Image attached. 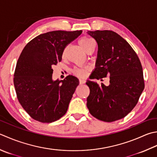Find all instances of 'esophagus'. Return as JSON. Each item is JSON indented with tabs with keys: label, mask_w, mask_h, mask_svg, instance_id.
Segmentation results:
<instances>
[{
	"label": "esophagus",
	"mask_w": 157,
	"mask_h": 157,
	"mask_svg": "<svg viewBox=\"0 0 157 157\" xmlns=\"http://www.w3.org/2000/svg\"><path fill=\"white\" fill-rule=\"evenodd\" d=\"M85 82H86V80H85L84 79H82V78H80V79H79V84H84Z\"/></svg>",
	"instance_id": "1"
}]
</instances>
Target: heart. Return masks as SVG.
<instances>
[{
	"instance_id": "1",
	"label": "heart",
	"mask_w": 157,
	"mask_h": 157,
	"mask_svg": "<svg viewBox=\"0 0 157 157\" xmlns=\"http://www.w3.org/2000/svg\"><path fill=\"white\" fill-rule=\"evenodd\" d=\"M79 45H81V47L86 50V49L88 48L89 46H90L92 44H95L94 40L89 37V36H83L79 40ZM87 69L85 68H76L74 69V73L76 75H78L80 77H84L86 75Z\"/></svg>"
}]
</instances>
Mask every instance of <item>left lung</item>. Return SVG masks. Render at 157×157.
Instances as JSON below:
<instances>
[{"label":"left lung","instance_id":"8db88e82","mask_svg":"<svg viewBox=\"0 0 157 157\" xmlns=\"http://www.w3.org/2000/svg\"><path fill=\"white\" fill-rule=\"evenodd\" d=\"M87 33L97 43V58L90 79L109 76V84L87 80L90 94L87 107L94 118L111 122L123 118L132 111L144 89L142 67L133 49L112 30Z\"/></svg>","mask_w":157,"mask_h":157}]
</instances>
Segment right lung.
<instances>
[{
    "label": "right lung",
    "mask_w": 157,
    "mask_h": 157,
    "mask_svg": "<svg viewBox=\"0 0 157 157\" xmlns=\"http://www.w3.org/2000/svg\"><path fill=\"white\" fill-rule=\"evenodd\" d=\"M82 30H55L41 34L24 47L18 58L13 83L17 99L35 121L50 123L65 114L79 85V79L68 75L53 80L52 67L62 60L66 46Z\"/></svg>",
    "instance_id": "obj_1"
}]
</instances>
